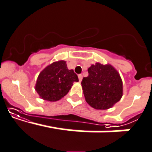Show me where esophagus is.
I'll return each mask as SVG.
<instances>
[{
  "instance_id": "esophagus-1",
  "label": "esophagus",
  "mask_w": 152,
  "mask_h": 152,
  "mask_svg": "<svg viewBox=\"0 0 152 152\" xmlns=\"http://www.w3.org/2000/svg\"><path fill=\"white\" fill-rule=\"evenodd\" d=\"M78 78H79V81L81 82L82 79H83V75H82L81 74H80V75H78Z\"/></svg>"
}]
</instances>
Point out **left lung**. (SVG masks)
I'll use <instances>...</instances> for the list:
<instances>
[{
  "label": "left lung",
  "mask_w": 152,
  "mask_h": 152,
  "mask_svg": "<svg viewBox=\"0 0 152 152\" xmlns=\"http://www.w3.org/2000/svg\"><path fill=\"white\" fill-rule=\"evenodd\" d=\"M88 75L81 81L86 102L97 110L112 107L122 96V81L110 65L97 63L88 69Z\"/></svg>",
  "instance_id": "obj_1"
}]
</instances>
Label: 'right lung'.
Masks as SVG:
<instances>
[{"label": "right lung", "instance_id": "right-lung-1", "mask_svg": "<svg viewBox=\"0 0 152 152\" xmlns=\"http://www.w3.org/2000/svg\"><path fill=\"white\" fill-rule=\"evenodd\" d=\"M78 81L77 75L69 70L63 60L49 65L41 72L37 80L35 89L42 99L57 102L69 92L74 82Z\"/></svg>", "mask_w": 152, "mask_h": 152}]
</instances>
